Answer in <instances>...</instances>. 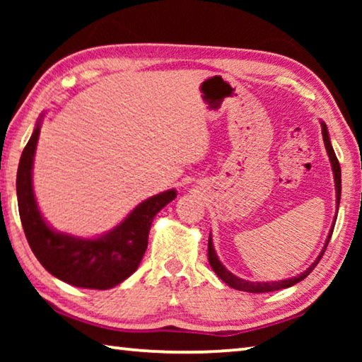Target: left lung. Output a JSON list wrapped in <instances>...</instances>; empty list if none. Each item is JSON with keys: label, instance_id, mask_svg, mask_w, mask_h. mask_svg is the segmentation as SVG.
I'll list each match as a JSON object with an SVG mask.
<instances>
[{"label": "left lung", "instance_id": "1", "mask_svg": "<svg viewBox=\"0 0 362 362\" xmlns=\"http://www.w3.org/2000/svg\"><path fill=\"white\" fill-rule=\"evenodd\" d=\"M321 122V129H322V140H324V146H326V151H327V156H329V161H330V166H332V174H334V183H335V204H337V212H339V204H340V194H341V170H340V164H339V159L335 156V151L332 148V144H330V137H329V131H327V126L324 121ZM335 220L337 216L334 217V222L332 226H330L329 230V235L326 238V243H324V247L320 252V255L316 257V260L311 263V265L305 269L303 273L297 274V276H292V278H287V279H281V281H247V279H243V278H238L236 274H233L230 269H226L225 265L222 262H220L218 255L216 252V249H214V243H212V235H209V244H207V259H209V263L214 272H216L217 276L223 281L225 284H228L233 289H238V291H243V292H250V293H260V292H273V291H281V289H287V287H291L293 284L300 283V281L305 279L308 274L313 272L315 267L317 265V262L321 260V257L324 254V250H326L327 244L330 241V236H332V231H334V226H335Z\"/></svg>", "mask_w": 362, "mask_h": 362}]
</instances>
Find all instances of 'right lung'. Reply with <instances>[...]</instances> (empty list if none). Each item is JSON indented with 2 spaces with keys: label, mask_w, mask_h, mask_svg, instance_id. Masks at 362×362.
Instances as JSON below:
<instances>
[{
  "label": "right lung",
  "mask_w": 362,
  "mask_h": 362,
  "mask_svg": "<svg viewBox=\"0 0 362 362\" xmlns=\"http://www.w3.org/2000/svg\"><path fill=\"white\" fill-rule=\"evenodd\" d=\"M42 118L45 113L36 121L17 169V203L27 241L41 265L57 279L83 289H112L139 268L148 246L153 218L177 198V189L150 196L102 235L84 238L57 231L42 217L33 189V163Z\"/></svg>",
  "instance_id": "obj_1"
}]
</instances>
